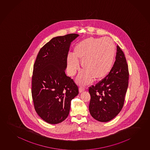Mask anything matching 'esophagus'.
Wrapping results in <instances>:
<instances>
[{"mask_svg":"<svg viewBox=\"0 0 150 150\" xmlns=\"http://www.w3.org/2000/svg\"><path fill=\"white\" fill-rule=\"evenodd\" d=\"M84 91H85V89H84V87H80L79 88V92L80 93H82L83 92H84Z\"/></svg>","mask_w":150,"mask_h":150,"instance_id":"obj_1","label":"esophagus"}]
</instances>
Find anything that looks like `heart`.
I'll use <instances>...</instances> for the list:
<instances>
[{"label": "heart", "mask_w": 150, "mask_h": 150, "mask_svg": "<svg viewBox=\"0 0 150 150\" xmlns=\"http://www.w3.org/2000/svg\"><path fill=\"white\" fill-rule=\"evenodd\" d=\"M115 46L108 38L87 37L76 44L73 54L67 57L68 71L74 76L79 69L81 62L84 71L79 78V83H89L92 79L102 80L110 73L115 59Z\"/></svg>", "instance_id": "1"}]
</instances>
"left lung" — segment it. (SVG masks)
<instances>
[{"label": "left lung", "instance_id": "left-lung-1", "mask_svg": "<svg viewBox=\"0 0 150 150\" xmlns=\"http://www.w3.org/2000/svg\"><path fill=\"white\" fill-rule=\"evenodd\" d=\"M115 58L110 73L88 89L89 112L93 118L102 122L110 121L120 112L129 85L128 65L118 46Z\"/></svg>", "mask_w": 150, "mask_h": 150}]
</instances>
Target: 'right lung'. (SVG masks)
<instances>
[{
	"mask_svg": "<svg viewBox=\"0 0 150 150\" xmlns=\"http://www.w3.org/2000/svg\"><path fill=\"white\" fill-rule=\"evenodd\" d=\"M79 36L70 34L53 38L40 50L34 64L32 95L35 110L48 123L65 120L71 100L79 94L77 85L65 71L71 43Z\"/></svg>",
	"mask_w": 150,
	"mask_h": 150,
	"instance_id": "right-lung-1",
	"label": "right lung"
}]
</instances>
